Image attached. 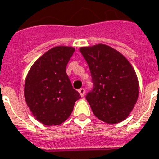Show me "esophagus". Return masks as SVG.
Returning a JSON list of instances; mask_svg holds the SVG:
<instances>
[{
	"label": "esophagus",
	"mask_w": 159,
	"mask_h": 159,
	"mask_svg": "<svg viewBox=\"0 0 159 159\" xmlns=\"http://www.w3.org/2000/svg\"><path fill=\"white\" fill-rule=\"evenodd\" d=\"M78 92H79L80 95H81L82 97H83V96L85 95V89H80L79 90H78Z\"/></svg>",
	"instance_id": "1"
}]
</instances>
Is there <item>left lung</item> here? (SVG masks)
<instances>
[{"mask_svg":"<svg viewBox=\"0 0 159 159\" xmlns=\"http://www.w3.org/2000/svg\"><path fill=\"white\" fill-rule=\"evenodd\" d=\"M94 85L86 96L93 113L107 124L127 118L136 103L139 83L130 61L112 47L98 43L81 47Z\"/></svg>","mask_w":159,"mask_h":159,"instance_id":"obj_1","label":"left lung"}]
</instances>
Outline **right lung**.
I'll return each instance as SVG.
<instances>
[{"instance_id":"add662e5","label":"right lung","mask_w":159,"mask_h":159,"mask_svg":"<svg viewBox=\"0 0 159 159\" xmlns=\"http://www.w3.org/2000/svg\"><path fill=\"white\" fill-rule=\"evenodd\" d=\"M75 49L56 46L33 64L27 74L24 98L32 115L45 125H58L66 121L79 99L66 72Z\"/></svg>"}]
</instances>
